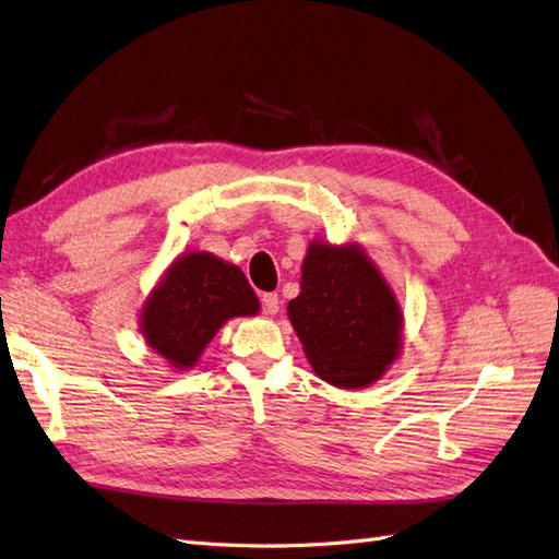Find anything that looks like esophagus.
<instances>
[{"label":"esophagus","instance_id":"34e87169","mask_svg":"<svg viewBox=\"0 0 559 559\" xmlns=\"http://www.w3.org/2000/svg\"><path fill=\"white\" fill-rule=\"evenodd\" d=\"M261 308L265 314H277L280 310V296L277 294H263L261 296Z\"/></svg>","mask_w":559,"mask_h":559}]
</instances>
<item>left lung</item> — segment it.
<instances>
[{"label": "left lung", "mask_w": 559, "mask_h": 559, "mask_svg": "<svg viewBox=\"0 0 559 559\" xmlns=\"http://www.w3.org/2000/svg\"><path fill=\"white\" fill-rule=\"evenodd\" d=\"M289 319L314 373L333 386H366L399 357L401 308L357 245H310Z\"/></svg>", "instance_id": "obj_1"}]
</instances>
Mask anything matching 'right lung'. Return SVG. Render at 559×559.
<instances>
[{"mask_svg":"<svg viewBox=\"0 0 559 559\" xmlns=\"http://www.w3.org/2000/svg\"><path fill=\"white\" fill-rule=\"evenodd\" d=\"M257 312L259 298L240 267L207 251H191L173 263L146 300L142 333L175 368H191L224 321Z\"/></svg>","mask_w":559,"mask_h":559,"instance_id":"1","label":"right lung"}]
</instances>
